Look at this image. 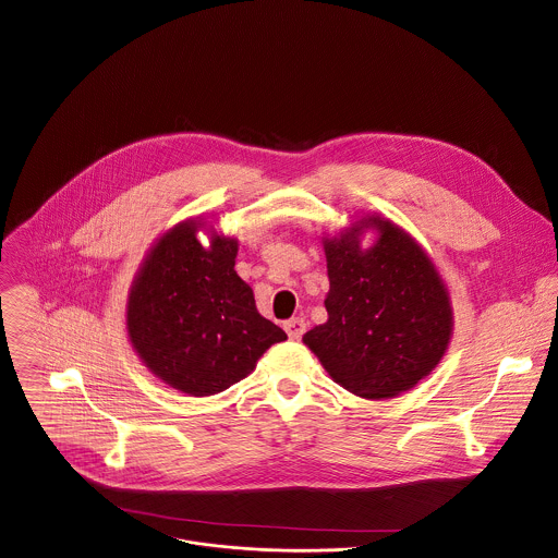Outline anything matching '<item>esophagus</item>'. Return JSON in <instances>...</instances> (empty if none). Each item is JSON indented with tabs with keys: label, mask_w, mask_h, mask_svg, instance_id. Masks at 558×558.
Masks as SVG:
<instances>
[{
	"label": "esophagus",
	"mask_w": 558,
	"mask_h": 558,
	"mask_svg": "<svg viewBox=\"0 0 558 558\" xmlns=\"http://www.w3.org/2000/svg\"><path fill=\"white\" fill-rule=\"evenodd\" d=\"M284 329H287V333H289V338L291 340H300L302 336H304V331H306V320L304 318H291V320H287L284 323Z\"/></svg>",
	"instance_id": "esophagus-1"
}]
</instances>
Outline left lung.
<instances>
[{"mask_svg":"<svg viewBox=\"0 0 558 558\" xmlns=\"http://www.w3.org/2000/svg\"><path fill=\"white\" fill-rule=\"evenodd\" d=\"M377 238L368 250L366 232ZM327 320L304 344L347 391L387 400L413 389L445 357L453 333L449 289L426 248L380 214L320 238Z\"/></svg>","mask_w":558,"mask_h":558,"instance_id":"1","label":"left lung"}]
</instances>
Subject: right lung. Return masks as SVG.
<instances>
[{
    "label": "right lung",
    "mask_w": 558,
    "mask_h": 558,
    "mask_svg": "<svg viewBox=\"0 0 558 558\" xmlns=\"http://www.w3.org/2000/svg\"><path fill=\"white\" fill-rule=\"evenodd\" d=\"M208 235V246L197 233ZM240 242L205 216L167 229L147 250L125 300L128 340L143 366L194 398L229 389L287 333L258 314L235 271Z\"/></svg>",
    "instance_id": "add662e5"
}]
</instances>
